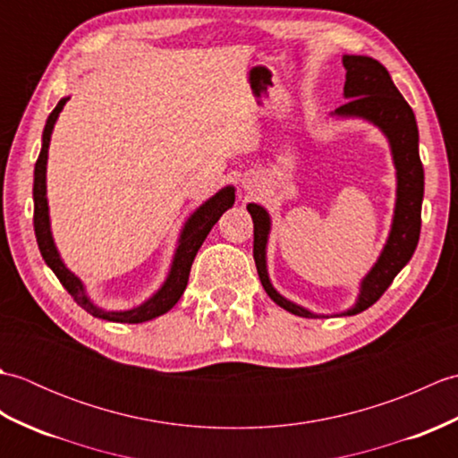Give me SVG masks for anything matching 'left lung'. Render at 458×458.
<instances>
[{"label": "left lung", "mask_w": 458, "mask_h": 458, "mask_svg": "<svg viewBox=\"0 0 458 458\" xmlns=\"http://www.w3.org/2000/svg\"><path fill=\"white\" fill-rule=\"evenodd\" d=\"M343 64L346 68L344 98L348 102L336 108L335 115H338V118H362L377 125L390 141L397 177L390 236H387L386 246L374 267L369 269V274L360 284L356 305L343 313L356 315L372 307L384 295V291L392 285V281L405 267L407 261L411 259L421 232L425 177L420 159V131H417L415 114L400 90L395 89L386 66L379 64L376 58L358 55H344ZM248 212L254 220V259L266 293L279 307H284L297 317H318L301 305H295L293 301L279 295L271 285L266 266V246L271 228L269 214L264 207L254 202L248 204Z\"/></svg>", "instance_id": "8db88e82"}]
</instances>
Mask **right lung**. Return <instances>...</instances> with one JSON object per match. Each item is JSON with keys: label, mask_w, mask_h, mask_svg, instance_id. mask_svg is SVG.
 <instances>
[{"label": "right lung", "mask_w": 458, "mask_h": 458, "mask_svg": "<svg viewBox=\"0 0 458 458\" xmlns=\"http://www.w3.org/2000/svg\"><path fill=\"white\" fill-rule=\"evenodd\" d=\"M68 98H63L56 104V108L51 112L47 118L45 130H43V148L38 153V159L35 163V181H33V202H35V212H33V226H35V236L38 250H41V256L45 264L55 271V276L61 281L63 287L71 293V297L79 303L86 313H90L96 318L104 320H114V323H145V320H151L159 315H165L169 309L174 307V303L181 299V295L187 289V281L191 274V266L194 261V256L200 250L202 242L207 240L208 232L212 230L214 224L218 222L224 212L232 208L234 204V187H224L208 199L204 204L191 214V218L184 222V228L181 232L179 246L174 250V258L169 269V276L165 279L161 289L149 297L145 303L140 307H133L128 310H104L96 307L92 301L86 295V289L82 281L76 277L71 269H68L61 256H58L55 240L51 234V220H48V202H47V157H48V143H51V133L55 128V122L61 114L63 106Z\"/></svg>", "instance_id": "obj_1"}]
</instances>
